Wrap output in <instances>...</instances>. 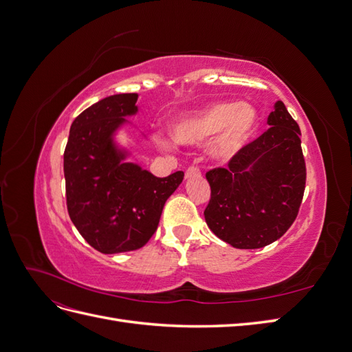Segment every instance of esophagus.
Listing matches in <instances>:
<instances>
[{
  "mask_svg": "<svg viewBox=\"0 0 352 352\" xmlns=\"http://www.w3.org/2000/svg\"><path fill=\"white\" fill-rule=\"evenodd\" d=\"M198 176H201V172H199V168L198 167H189L186 172H185V177L186 179H190V177H198Z\"/></svg>",
  "mask_w": 352,
  "mask_h": 352,
  "instance_id": "esophagus-1",
  "label": "esophagus"
}]
</instances>
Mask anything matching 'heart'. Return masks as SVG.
I'll use <instances>...</instances> for the list:
<instances>
[{
  "instance_id": "heart-1",
  "label": "heart",
  "mask_w": 352,
  "mask_h": 352,
  "mask_svg": "<svg viewBox=\"0 0 352 352\" xmlns=\"http://www.w3.org/2000/svg\"><path fill=\"white\" fill-rule=\"evenodd\" d=\"M257 126V111L251 105L220 101L179 116L170 131L175 141L184 145L202 144L212 138L208 145L210 154L219 160H229L251 142Z\"/></svg>"
}]
</instances>
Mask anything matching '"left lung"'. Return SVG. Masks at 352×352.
Returning a JSON list of instances; mask_svg holds the SVG:
<instances>
[{
	"label": "left lung",
	"mask_w": 352,
	"mask_h": 352,
	"mask_svg": "<svg viewBox=\"0 0 352 352\" xmlns=\"http://www.w3.org/2000/svg\"><path fill=\"white\" fill-rule=\"evenodd\" d=\"M270 126L230 158L207 172L208 228L233 248L255 250L278 241L298 216L305 189L301 131L278 101Z\"/></svg>",
	"instance_id": "left-lung-1"
}]
</instances>
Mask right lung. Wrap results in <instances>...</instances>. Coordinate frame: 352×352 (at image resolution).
Here are the masks:
<instances>
[{
	"label": "right lung",
	"instance_id": "1",
	"mask_svg": "<svg viewBox=\"0 0 352 352\" xmlns=\"http://www.w3.org/2000/svg\"><path fill=\"white\" fill-rule=\"evenodd\" d=\"M138 94H117L92 104L70 126L65 150L69 216L83 239L102 254L140 250L157 230L167 198L184 172L157 177L126 162L114 135L138 113Z\"/></svg>",
	"mask_w": 352,
	"mask_h": 352
}]
</instances>
